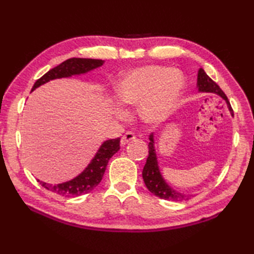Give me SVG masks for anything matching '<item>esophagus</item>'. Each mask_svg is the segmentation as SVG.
Returning a JSON list of instances; mask_svg holds the SVG:
<instances>
[{
  "mask_svg": "<svg viewBox=\"0 0 254 254\" xmlns=\"http://www.w3.org/2000/svg\"><path fill=\"white\" fill-rule=\"evenodd\" d=\"M136 139V136H134V133L133 132H130V131H128V132H126L125 134H124V136L122 137V139H121V144L122 145H125V144H127L129 141H131V140H134Z\"/></svg>",
  "mask_w": 254,
  "mask_h": 254,
  "instance_id": "34e87169",
  "label": "esophagus"
}]
</instances>
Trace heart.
Segmentation results:
<instances>
[{
    "label": "heart",
    "mask_w": 254,
    "mask_h": 254,
    "mask_svg": "<svg viewBox=\"0 0 254 254\" xmlns=\"http://www.w3.org/2000/svg\"><path fill=\"white\" fill-rule=\"evenodd\" d=\"M185 87L182 72L162 65L137 67L124 74L115 86V97L123 105L139 104V115L145 123L157 124L167 117ZM115 117L125 116L120 105Z\"/></svg>",
    "instance_id": "1"
}]
</instances>
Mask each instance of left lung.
<instances>
[{
  "label": "left lung",
  "mask_w": 254,
  "mask_h": 254,
  "mask_svg": "<svg viewBox=\"0 0 254 254\" xmlns=\"http://www.w3.org/2000/svg\"><path fill=\"white\" fill-rule=\"evenodd\" d=\"M196 88L199 92H206V93H214L221 97L227 104V108L230 112V115L234 116V112L232 106H230L229 101L226 95L222 91V89L217 86V83L214 82L210 77L206 75V72L200 68L198 71V78H196ZM150 142L149 146V156L146 159V163L142 171V178L143 182L149 189L151 193L159 196L161 199L171 200V201H185L189 200L193 196L191 193L180 192V191L174 189L172 186L163 177L161 173L159 161H157L156 150H155V141H154V133L152 132L149 136Z\"/></svg>",
  "instance_id": "8db88e82"
}]
</instances>
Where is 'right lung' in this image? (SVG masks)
Here are the masks:
<instances>
[{"mask_svg": "<svg viewBox=\"0 0 254 254\" xmlns=\"http://www.w3.org/2000/svg\"><path fill=\"white\" fill-rule=\"evenodd\" d=\"M104 61L94 59L72 58L67 60L62 64L54 67V68L50 69L40 79H38L35 84H33L31 92L38 87H40L42 84L51 80L87 74V72L98 68V67H101ZM120 141L121 138L110 139L104 141L100 145L98 152L93 156V159L90 161L87 167L78 176L68 180V182L58 185L40 182L39 179L38 182L46 189L60 195L67 196V198L88 193L101 183L104 172L106 170V166H108L109 160L120 150Z\"/></svg>", "mask_w": 254, "mask_h": 254, "instance_id": "right-lung-1", "label": "right lung"}]
</instances>
